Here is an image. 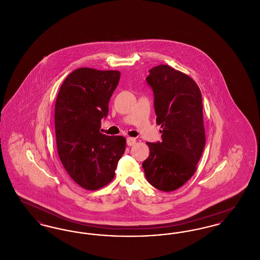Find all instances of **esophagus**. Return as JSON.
<instances>
[{"mask_svg":"<svg viewBox=\"0 0 260 260\" xmlns=\"http://www.w3.org/2000/svg\"><path fill=\"white\" fill-rule=\"evenodd\" d=\"M136 138H133V137H127V138H126V144H127V146H133V145L136 144Z\"/></svg>","mask_w":260,"mask_h":260,"instance_id":"34e87169","label":"esophagus"}]
</instances>
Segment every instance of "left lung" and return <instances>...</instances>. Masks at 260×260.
Segmentation results:
<instances>
[{"label":"left lung","instance_id":"1","mask_svg":"<svg viewBox=\"0 0 260 260\" xmlns=\"http://www.w3.org/2000/svg\"><path fill=\"white\" fill-rule=\"evenodd\" d=\"M146 82L162 129L161 142H147L150 153L142 168L151 185L170 192L192 177L205 148L202 94L193 79L169 65L150 69Z\"/></svg>","mask_w":260,"mask_h":260}]
</instances>
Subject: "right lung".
Returning <instances> with one entry per match:
<instances>
[{
    "label": "right lung",
    "mask_w": 260,
    "mask_h": 260,
    "mask_svg": "<svg viewBox=\"0 0 260 260\" xmlns=\"http://www.w3.org/2000/svg\"><path fill=\"white\" fill-rule=\"evenodd\" d=\"M119 71L79 68L68 75L55 102L56 146L63 167L77 184L98 190L115 175L125 150V138L99 132Z\"/></svg>",
    "instance_id": "obj_1"
}]
</instances>
